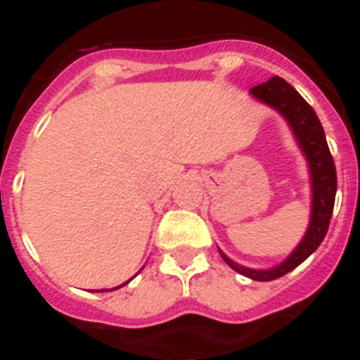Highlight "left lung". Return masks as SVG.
Segmentation results:
<instances>
[{
  "label": "left lung",
  "instance_id": "obj_1",
  "mask_svg": "<svg viewBox=\"0 0 360 360\" xmlns=\"http://www.w3.org/2000/svg\"><path fill=\"white\" fill-rule=\"evenodd\" d=\"M250 94L259 98L262 103L276 108L288 120L299 146L307 155L311 176L310 227H308L303 241L288 256L287 262H283L281 265L270 270H252L238 265L232 259H229L224 252H219L225 263L231 269L236 270L238 274L247 276V278L256 279V281H272V279L281 278V276L288 274L290 270H294L295 266L301 265L326 236L330 219H332L333 203H335L337 173L332 153L328 149V142L324 136V129L317 119L316 111L285 79L274 75L263 84L254 86Z\"/></svg>",
  "mask_w": 360,
  "mask_h": 360
}]
</instances>
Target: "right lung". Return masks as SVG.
Instances as JSON below:
<instances>
[{
	"label": "right lung",
	"instance_id": "right-lung-1",
	"mask_svg": "<svg viewBox=\"0 0 360 360\" xmlns=\"http://www.w3.org/2000/svg\"><path fill=\"white\" fill-rule=\"evenodd\" d=\"M124 285H126V283H124ZM120 287H122V285H120ZM120 287H117V288H120ZM117 288H113V290H117Z\"/></svg>",
	"mask_w": 360,
	"mask_h": 360
}]
</instances>
